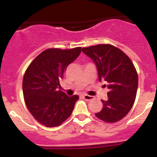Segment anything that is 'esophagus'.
<instances>
[{
	"label": "esophagus",
	"instance_id": "esophagus-1",
	"mask_svg": "<svg viewBox=\"0 0 157 157\" xmlns=\"http://www.w3.org/2000/svg\"><path fill=\"white\" fill-rule=\"evenodd\" d=\"M83 98L85 99V100H91V99H93V96H89L87 94H83Z\"/></svg>",
	"mask_w": 157,
	"mask_h": 157
}]
</instances>
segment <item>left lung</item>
Masks as SVG:
<instances>
[{"mask_svg":"<svg viewBox=\"0 0 157 157\" xmlns=\"http://www.w3.org/2000/svg\"><path fill=\"white\" fill-rule=\"evenodd\" d=\"M82 51L96 64L99 81L108 83L107 99L101 100L103 107L95 115L105 122L120 121L132 108L137 95L138 76L134 64L121 49L109 44L86 47Z\"/></svg>","mask_w":157,"mask_h":157,"instance_id":"obj_1","label":"left lung"}]
</instances>
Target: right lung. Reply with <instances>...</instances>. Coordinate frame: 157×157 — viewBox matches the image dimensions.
<instances>
[{
    "instance_id": "add662e5",
    "label": "right lung",
    "mask_w": 157,
    "mask_h": 157,
    "mask_svg": "<svg viewBox=\"0 0 157 157\" xmlns=\"http://www.w3.org/2000/svg\"><path fill=\"white\" fill-rule=\"evenodd\" d=\"M81 52L71 49L48 48L39 54L23 76V92L26 107L35 119L45 127L59 126L71 116L79 96L61 91L60 82L67 66Z\"/></svg>"
}]
</instances>
